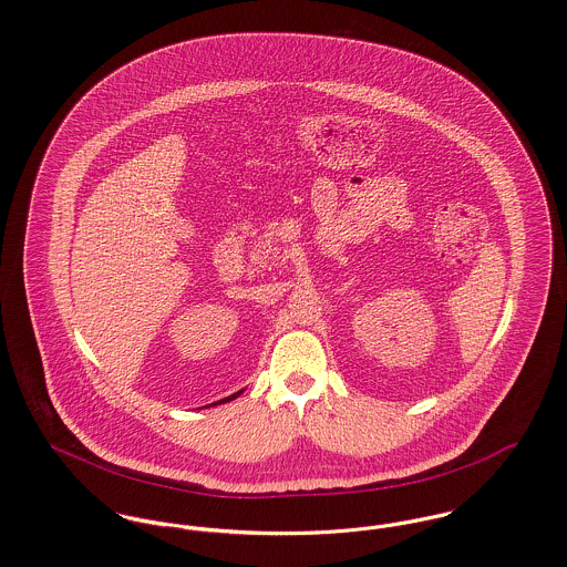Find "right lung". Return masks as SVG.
Returning a JSON list of instances; mask_svg holds the SVG:
<instances>
[{
	"label": "right lung",
	"instance_id": "1",
	"mask_svg": "<svg viewBox=\"0 0 567 567\" xmlns=\"http://www.w3.org/2000/svg\"><path fill=\"white\" fill-rule=\"evenodd\" d=\"M240 393H243V391H238V393H234V395H231V398H225V400H220V402H216V404H209V405L227 404V402H231V400H236V398H240ZM209 405H205V408H209Z\"/></svg>",
	"mask_w": 567,
	"mask_h": 567
}]
</instances>
